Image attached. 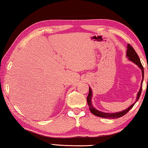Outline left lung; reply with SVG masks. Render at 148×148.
Wrapping results in <instances>:
<instances>
[{
	"instance_id": "1",
	"label": "left lung",
	"mask_w": 148,
	"mask_h": 148,
	"mask_svg": "<svg viewBox=\"0 0 148 148\" xmlns=\"http://www.w3.org/2000/svg\"><path fill=\"white\" fill-rule=\"evenodd\" d=\"M127 57L128 58V59L130 60V61L133 62V63H135L136 65H137L139 68H140V69L141 70V73H142V80H141V87H140V89H139V91L137 94L136 100H135V102L133 103V104H131V106H129L127 109H125L124 110L121 111V112H114V113L102 112V111L97 110V109H96L94 106H93L92 103V89L90 88V87H89V94H88V96L87 97V102H88V104L89 106V108H90L91 112H92L93 114L96 115L97 116L102 117V118H105V119H119L121 116H124L125 114H127V113L133 108L135 103L138 101L139 97H140L141 90H142V83L143 81V77H144V71H143V67L142 64H141V62L140 61V59H139L138 55H137L136 52L135 51V50L133 49V48L130 45V44H127Z\"/></svg>"
}]
</instances>
